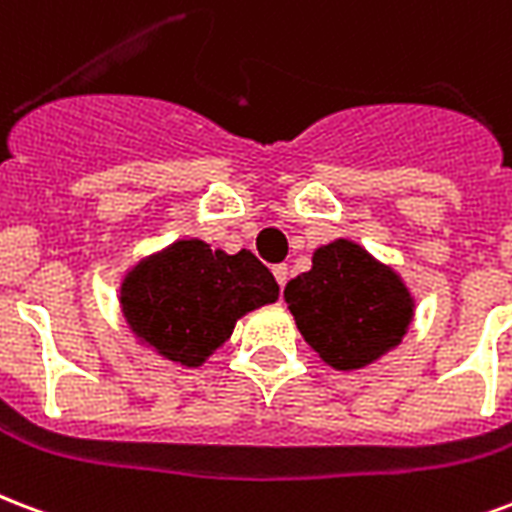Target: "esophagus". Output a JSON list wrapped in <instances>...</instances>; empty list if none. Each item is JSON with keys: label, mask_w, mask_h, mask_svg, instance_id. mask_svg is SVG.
Returning a JSON list of instances; mask_svg holds the SVG:
<instances>
[{"label": "esophagus", "mask_w": 512, "mask_h": 512, "mask_svg": "<svg viewBox=\"0 0 512 512\" xmlns=\"http://www.w3.org/2000/svg\"><path fill=\"white\" fill-rule=\"evenodd\" d=\"M273 276H276L279 287H284V284H287V279H290V271H287V265H273Z\"/></svg>", "instance_id": "1"}]
</instances>
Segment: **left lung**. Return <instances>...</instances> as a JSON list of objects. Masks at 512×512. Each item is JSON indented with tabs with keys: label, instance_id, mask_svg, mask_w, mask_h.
Instances as JSON below:
<instances>
[{
	"label": "left lung",
	"instance_id": "left-lung-1",
	"mask_svg": "<svg viewBox=\"0 0 512 512\" xmlns=\"http://www.w3.org/2000/svg\"><path fill=\"white\" fill-rule=\"evenodd\" d=\"M311 271L284 287L300 335L335 370H357L403 341L413 298L392 268L338 239L314 252Z\"/></svg>",
	"mask_w": 512,
	"mask_h": 512
}]
</instances>
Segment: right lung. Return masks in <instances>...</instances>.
I'll return each mask as SVG.
<instances>
[{
    "mask_svg": "<svg viewBox=\"0 0 512 512\" xmlns=\"http://www.w3.org/2000/svg\"><path fill=\"white\" fill-rule=\"evenodd\" d=\"M279 298L273 273L249 249L228 255L198 239L174 241L128 271L120 303L136 338L198 368L228 341L236 319Z\"/></svg>",
    "mask_w": 512,
    "mask_h": 512,
    "instance_id": "add662e5",
    "label": "right lung"
}]
</instances>
